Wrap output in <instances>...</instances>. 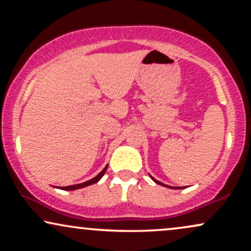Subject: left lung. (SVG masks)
I'll use <instances>...</instances> for the list:
<instances>
[{
	"mask_svg": "<svg viewBox=\"0 0 251 251\" xmlns=\"http://www.w3.org/2000/svg\"><path fill=\"white\" fill-rule=\"evenodd\" d=\"M150 177H151V178H152V179H153V180H154V181H155V183H157V184H160V185H163V186H168V185H165V184L160 183V181L155 180V179H154V178H153V177H152V176H150ZM168 188H171V186H168ZM171 189H181V188H171Z\"/></svg>",
	"mask_w": 251,
	"mask_h": 251,
	"instance_id": "left-lung-1",
	"label": "left lung"
}]
</instances>
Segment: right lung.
Returning <instances> with one entry per match:
<instances>
[{
    "mask_svg": "<svg viewBox=\"0 0 251 251\" xmlns=\"http://www.w3.org/2000/svg\"><path fill=\"white\" fill-rule=\"evenodd\" d=\"M107 166L108 165H106V168L102 170L101 172H100L99 175L98 176H96V177L94 178H92L91 180H87V181H85V183H81V184H76V185H70V186H62V188H60V189H62V190H76V189H81V188H85V186H88V185H92V184H94V183H97V181H99L100 179H101V177L103 176V174H105L106 172V170H107Z\"/></svg>",
    "mask_w": 251,
    "mask_h": 251,
    "instance_id": "1",
    "label": "right lung"
}]
</instances>
